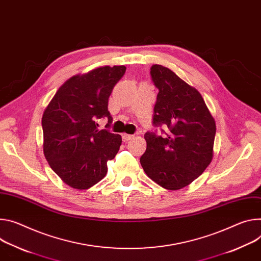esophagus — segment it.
<instances>
[{
	"mask_svg": "<svg viewBox=\"0 0 261 261\" xmlns=\"http://www.w3.org/2000/svg\"><path fill=\"white\" fill-rule=\"evenodd\" d=\"M132 137H133V135H131V134H126V133L122 134V138H123V141H128V140H130Z\"/></svg>",
	"mask_w": 261,
	"mask_h": 261,
	"instance_id": "obj_1",
	"label": "esophagus"
}]
</instances>
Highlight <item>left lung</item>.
I'll list each match as a JSON object with an SVG mask.
<instances>
[{
  "label": "left lung",
  "mask_w": 261,
  "mask_h": 261,
  "mask_svg": "<svg viewBox=\"0 0 261 261\" xmlns=\"http://www.w3.org/2000/svg\"><path fill=\"white\" fill-rule=\"evenodd\" d=\"M150 74L158 89L153 125L167 132L145 134L147 150L140 164L154 182L177 191L197 179L211 162L216 122L201 93L173 70L154 64Z\"/></svg>",
  "instance_id": "obj_1"
}]
</instances>
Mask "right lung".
<instances>
[{
	"instance_id": "obj_1",
	"label": "right lung",
	"mask_w": 261,
	"mask_h": 261,
	"mask_svg": "<svg viewBox=\"0 0 261 261\" xmlns=\"http://www.w3.org/2000/svg\"><path fill=\"white\" fill-rule=\"evenodd\" d=\"M125 72L124 65L103 66L69 78L43 112L45 159L70 187L87 189L101 181L120 150L121 135L99 130L97 120L107 117L110 126L108 99Z\"/></svg>"
}]
</instances>
